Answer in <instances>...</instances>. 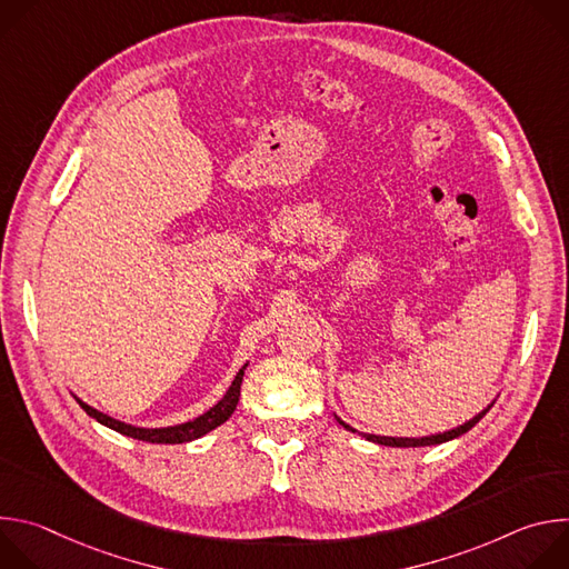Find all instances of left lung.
I'll list each match as a JSON object with an SVG mask.
<instances>
[{
    "instance_id": "8db88e82",
    "label": "left lung",
    "mask_w": 569,
    "mask_h": 569,
    "mask_svg": "<svg viewBox=\"0 0 569 569\" xmlns=\"http://www.w3.org/2000/svg\"><path fill=\"white\" fill-rule=\"evenodd\" d=\"M491 410V405L489 408H486L483 412H479L475 419H470L468 423H463V426H459V428H455V430H448V432H443V435H432V437H423V439H396V437H376V435H362L367 441H373V443H380V446H393V448H419V446H437V443H443V441H450V439H457V437H461L463 432H468L472 426H477L479 421H481V417ZM340 421V419H338ZM347 430H351V432H356L353 428H349L345 421H340Z\"/></svg>"
}]
</instances>
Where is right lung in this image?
I'll list each match as a JSON object with an SVG mask.
<instances>
[{"instance_id": "obj_1", "label": "right lung", "mask_w": 569, "mask_h": 569, "mask_svg": "<svg viewBox=\"0 0 569 569\" xmlns=\"http://www.w3.org/2000/svg\"><path fill=\"white\" fill-rule=\"evenodd\" d=\"M248 367V365H246ZM246 367H242L231 387L227 389V393L222 396V400H218L213 408L209 412H204L202 417L189 421V423H182V426H173V428H154V430H148V428H134V426H126L121 421H114L110 419L108 415H101L97 412L94 408H90V405H86L83 400L80 402V408H83L92 419H97L99 423L126 435V437H132V439H139V441H150V443H187V441H193V439H200L202 435L216 430L220 423H224L238 405V396H240V382H242V373H246Z\"/></svg>"}]
</instances>
